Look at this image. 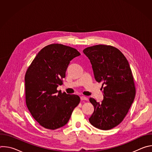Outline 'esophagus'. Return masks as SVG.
I'll return each mask as SVG.
<instances>
[{
  "label": "esophagus",
  "instance_id": "1",
  "mask_svg": "<svg viewBox=\"0 0 152 152\" xmlns=\"http://www.w3.org/2000/svg\"><path fill=\"white\" fill-rule=\"evenodd\" d=\"M80 98L81 100H88V98L85 96H80Z\"/></svg>",
  "mask_w": 152,
  "mask_h": 152
}]
</instances>
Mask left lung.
I'll use <instances>...</instances> for the list:
<instances>
[{
  "label": "left lung",
  "instance_id": "1",
  "mask_svg": "<svg viewBox=\"0 0 152 152\" xmlns=\"http://www.w3.org/2000/svg\"><path fill=\"white\" fill-rule=\"evenodd\" d=\"M83 52L91 62L95 79L103 82V100L90 99L94 111L89 121L99 129H111L123 120L135 99L131 67L124 55L111 46H93Z\"/></svg>",
  "mask_w": 152,
  "mask_h": 152
}]
</instances>
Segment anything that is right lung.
Returning a JSON list of instances; mask_svg holds the SVG:
<instances>
[{
    "instance_id": "1",
    "label": "right lung",
    "mask_w": 152,
    "mask_h": 152,
    "mask_svg": "<svg viewBox=\"0 0 152 152\" xmlns=\"http://www.w3.org/2000/svg\"><path fill=\"white\" fill-rule=\"evenodd\" d=\"M80 55L71 47L50 45L38 52L26 71V105L34 119L45 128L55 130L66 125L80 102L77 95L57 90L70 62Z\"/></svg>"
}]
</instances>
